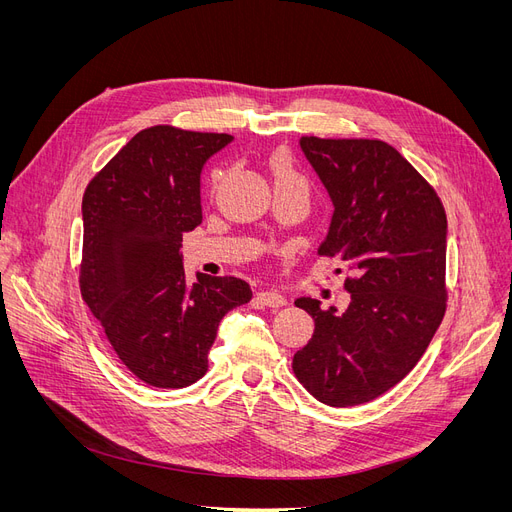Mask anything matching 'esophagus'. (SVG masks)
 <instances>
[{
	"label": "esophagus",
	"instance_id": "obj_1",
	"mask_svg": "<svg viewBox=\"0 0 512 512\" xmlns=\"http://www.w3.org/2000/svg\"><path fill=\"white\" fill-rule=\"evenodd\" d=\"M257 301H259L261 305H265V307H274V309H280V307L286 305V299L282 297L280 292H276V290H261V292L257 294Z\"/></svg>",
	"mask_w": 512,
	"mask_h": 512
}]
</instances>
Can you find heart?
<instances>
[{"mask_svg":"<svg viewBox=\"0 0 512 512\" xmlns=\"http://www.w3.org/2000/svg\"><path fill=\"white\" fill-rule=\"evenodd\" d=\"M270 168L276 188H299V191L309 193L311 182L288 151L274 153L270 159Z\"/></svg>","mask_w":512,"mask_h":512,"instance_id":"heart-1","label":"heart"}]
</instances>
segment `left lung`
I'll return each mask as SVG.
<instances>
[{
  "mask_svg": "<svg viewBox=\"0 0 512 512\" xmlns=\"http://www.w3.org/2000/svg\"><path fill=\"white\" fill-rule=\"evenodd\" d=\"M301 147L334 203L317 255L340 257L353 276L344 311L294 301L315 330L292 371L324 405L355 407L405 378L442 324L446 211L436 188L380 139L303 137Z\"/></svg>",
  "mask_w": 512,
  "mask_h": 512,
  "instance_id": "obj_1",
  "label": "left lung"
}]
</instances>
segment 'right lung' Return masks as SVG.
<instances>
[{"mask_svg": "<svg viewBox=\"0 0 512 512\" xmlns=\"http://www.w3.org/2000/svg\"><path fill=\"white\" fill-rule=\"evenodd\" d=\"M234 137L157 124L91 178L83 197V301L118 359L153 388H186L207 373L222 317L251 301L234 276L184 280L182 234L201 224V170Z\"/></svg>", "mask_w": 512, "mask_h": 512, "instance_id": "1", "label": "right lung"}]
</instances>
